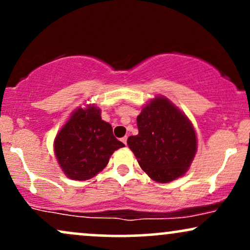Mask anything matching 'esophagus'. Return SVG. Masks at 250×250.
Masks as SVG:
<instances>
[{"mask_svg":"<svg viewBox=\"0 0 250 250\" xmlns=\"http://www.w3.org/2000/svg\"><path fill=\"white\" fill-rule=\"evenodd\" d=\"M127 140H128V137H127V136H125V137H122V139H121V141H122L123 143H125V146H127Z\"/></svg>","mask_w":250,"mask_h":250,"instance_id":"esophagus-1","label":"esophagus"}]
</instances>
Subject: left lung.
Masks as SVG:
<instances>
[{
	"label": "left lung",
	"mask_w": 250,
	"mask_h": 250,
	"mask_svg": "<svg viewBox=\"0 0 250 250\" xmlns=\"http://www.w3.org/2000/svg\"><path fill=\"white\" fill-rule=\"evenodd\" d=\"M139 134L128 137L142 170L168 183L183 176L196 154V134L189 119L163 96L147 103L137 116Z\"/></svg>",
	"instance_id": "left-lung-1"
}]
</instances>
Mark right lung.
Here are the masks:
<instances>
[{"instance_id": "add662e5", "label": "right lung", "mask_w": 250, "mask_h": 250, "mask_svg": "<svg viewBox=\"0 0 250 250\" xmlns=\"http://www.w3.org/2000/svg\"><path fill=\"white\" fill-rule=\"evenodd\" d=\"M125 147L113 134V128L101 119L95 105L77 108L59 131L54 150L65 176L85 181L108 165L111 154Z\"/></svg>"}]
</instances>
